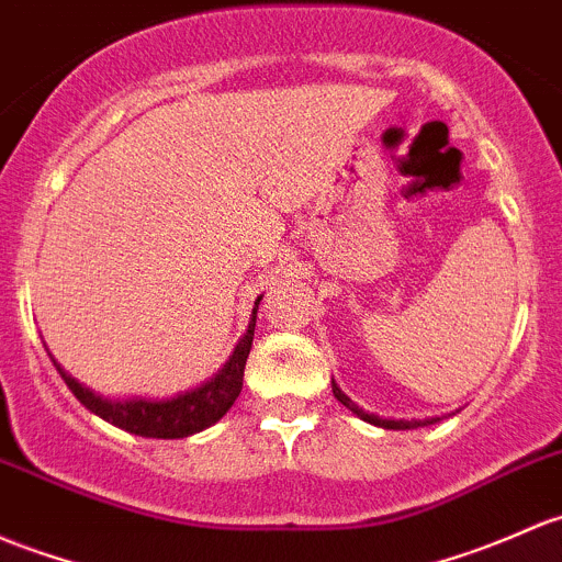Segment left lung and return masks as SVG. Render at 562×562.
Wrapping results in <instances>:
<instances>
[{
    "label": "left lung",
    "mask_w": 562,
    "mask_h": 562,
    "mask_svg": "<svg viewBox=\"0 0 562 562\" xmlns=\"http://www.w3.org/2000/svg\"><path fill=\"white\" fill-rule=\"evenodd\" d=\"M330 387H334L336 401H339V404H345L347 409L352 412V415H358L360 420H366V423H371V425H380V428H387V430H409V428H420V425H434V423H439V417H430V420H382V417L369 415V412L360 409L356 401H350L345 393H341V387L336 385V382H330Z\"/></svg>",
    "instance_id": "1"
}]
</instances>
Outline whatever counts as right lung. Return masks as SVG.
Segmentation results:
<instances>
[{
    "label": "right lung",
    "mask_w": 562,
    "mask_h": 562,
    "mask_svg": "<svg viewBox=\"0 0 562 562\" xmlns=\"http://www.w3.org/2000/svg\"><path fill=\"white\" fill-rule=\"evenodd\" d=\"M256 315L258 310H252L247 334L241 336L239 345L234 347V352L228 356L226 363H223V369L217 371L212 380H206L204 385L175 395V398H104V395L93 393L91 387L80 385L72 374H67V371L56 363V360H53V363H56L58 374L67 382V387L75 393V398H78L86 409H91L93 415L102 417V420L117 425V428L128 430V434L145 436V439H186V436L199 434V430L210 428V425L221 420V417L234 406L236 395L241 393V376H245V363L252 347Z\"/></svg>",
    "instance_id": "obj_1"
}]
</instances>
